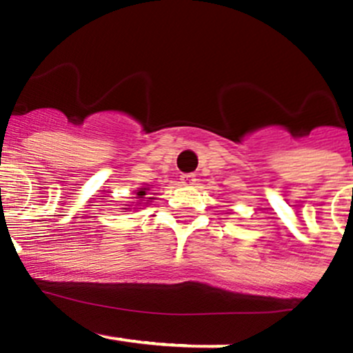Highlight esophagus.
<instances>
[{"label": "esophagus", "instance_id": "obj_1", "mask_svg": "<svg viewBox=\"0 0 353 353\" xmlns=\"http://www.w3.org/2000/svg\"><path fill=\"white\" fill-rule=\"evenodd\" d=\"M180 183L183 185V187H192V185L195 183V175H190V173H187V175H181Z\"/></svg>", "mask_w": 353, "mask_h": 353}]
</instances>
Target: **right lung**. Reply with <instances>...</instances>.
I'll return each mask as SVG.
<instances>
[{"label":"right lung","instance_id":"obj_1","mask_svg":"<svg viewBox=\"0 0 353 353\" xmlns=\"http://www.w3.org/2000/svg\"><path fill=\"white\" fill-rule=\"evenodd\" d=\"M150 188L151 187H141V188H137V190H134V194H136L134 201H136V202H132V205L134 207L132 208V205L123 207L122 212H129L130 209H141V207L148 205V203L152 202V199H154V197H148V195H150V194H148V192H150Z\"/></svg>","mask_w":353,"mask_h":353}]
</instances>
